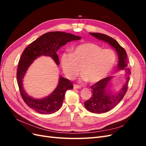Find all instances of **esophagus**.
Here are the masks:
<instances>
[{"instance_id":"esophagus-1","label":"esophagus","mask_w":146,"mask_h":146,"mask_svg":"<svg viewBox=\"0 0 146 146\" xmlns=\"http://www.w3.org/2000/svg\"><path fill=\"white\" fill-rule=\"evenodd\" d=\"M80 88H81L80 86L76 85V84H74V89H80Z\"/></svg>"}]
</instances>
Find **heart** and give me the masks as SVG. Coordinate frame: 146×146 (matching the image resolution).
<instances>
[{
    "label": "heart",
    "mask_w": 146,
    "mask_h": 146,
    "mask_svg": "<svg viewBox=\"0 0 146 146\" xmlns=\"http://www.w3.org/2000/svg\"><path fill=\"white\" fill-rule=\"evenodd\" d=\"M116 60L115 52L103 49L91 42L82 43L72 48V53L61 56V64L69 79L76 78L80 72L82 80L94 84L107 77L113 68Z\"/></svg>",
    "instance_id": "b5f03b06"
}]
</instances>
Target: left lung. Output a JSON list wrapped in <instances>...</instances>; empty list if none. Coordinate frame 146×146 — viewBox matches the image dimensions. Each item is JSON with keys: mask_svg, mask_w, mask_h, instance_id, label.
Segmentation results:
<instances>
[{"mask_svg": "<svg viewBox=\"0 0 146 146\" xmlns=\"http://www.w3.org/2000/svg\"><path fill=\"white\" fill-rule=\"evenodd\" d=\"M92 36L99 40L108 43L116 51L119 57L117 69L124 70L126 81L117 94H113L108 89L109 83L113 77H108L103 80L94 84L91 86L92 96L91 98L84 103L85 108L92 113H103L113 109L120 102L123 96L126 94L128 89V84L130 80L129 75L131 73L130 68L128 67V59L127 53L124 48L113 38L108 35L99 33H90Z\"/></svg>", "mask_w": 146, "mask_h": 146, "instance_id": "1", "label": "left lung"}]
</instances>
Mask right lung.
I'll list each match as a JSON object with an SVG mask.
<instances>
[{
  "instance_id": "obj_1",
  "label": "right lung",
  "mask_w": 146,
  "mask_h": 146,
  "mask_svg": "<svg viewBox=\"0 0 146 146\" xmlns=\"http://www.w3.org/2000/svg\"><path fill=\"white\" fill-rule=\"evenodd\" d=\"M80 39L81 37L69 33L48 32L42 35L25 48L19 61L16 78L22 98L30 108L41 114L54 113L62 105L66 91L73 89V85L68 79L60 76L58 85L52 93L43 99L33 98L26 93L23 85V78L29 66L40 56H50L56 64L59 65L57 50L68 42Z\"/></svg>"
}]
</instances>
